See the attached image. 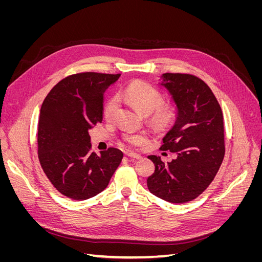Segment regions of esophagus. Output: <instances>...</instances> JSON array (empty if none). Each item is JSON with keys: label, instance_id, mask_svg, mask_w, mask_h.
Wrapping results in <instances>:
<instances>
[{"label": "esophagus", "instance_id": "esophagus-1", "mask_svg": "<svg viewBox=\"0 0 262 262\" xmlns=\"http://www.w3.org/2000/svg\"><path fill=\"white\" fill-rule=\"evenodd\" d=\"M126 156L132 158V160H141L142 156L141 155H138V154H134V153H128L126 154Z\"/></svg>", "mask_w": 262, "mask_h": 262}]
</instances>
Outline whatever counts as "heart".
<instances>
[{"label":"heart","mask_w":262,"mask_h":262,"mask_svg":"<svg viewBox=\"0 0 262 262\" xmlns=\"http://www.w3.org/2000/svg\"><path fill=\"white\" fill-rule=\"evenodd\" d=\"M122 96L142 114H150L149 121L157 129H163L170 125L177 117L175 105L171 102H163L162 93L147 83H130L122 91ZM116 108L117 100L115 98H110L105 102L102 114L107 120L113 119ZM121 140L124 145L134 147L143 143L145 137L141 133H126Z\"/></svg>","instance_id":"heart-1"}]
</instances>
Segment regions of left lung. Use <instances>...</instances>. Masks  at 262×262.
Listing matches in <instances>:
<instances>
[{
    "label": "left lung",
    "mask_w": 262,
    "mask_h": 262,
    "mask_svg": "<svg viewBox=\"0 0 262 262\" xmlns=\"http://www.w3.org/2000/svg\"><path fill=\"white\" fill-rule=\"evenodd\" d=\"M163 78V85L176 102L178 116L160 149L169 150L176 157L165 164L160 156H148L155 171L147 178V188L165 201L186 203L210 186L223 162V113L201 78L186 73H165Z\"/></svg>",
    "instance_id": "8db88e82"
}]
</instances>
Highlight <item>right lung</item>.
Listing matches in <instances>:
<instances>
[{
  "label": "right lung",
  "instance_id": "right-lung-1",
  "mask_svg": "<svg viewBox=\"0 0 262 262\" xmlns=\"http://www.w3.org/2000/svg\"><path fill=\"white\" fill-rule=\"evenodd\" d=\"M120 74L83 72L63 78L47 95L38 120V158L53 187L82 201L104 190L123 153L92 152L89 131L102 121V99Z\"/></svg>",
  "mask_w": 262,
  "mask_h": 262
}]
</instances>
